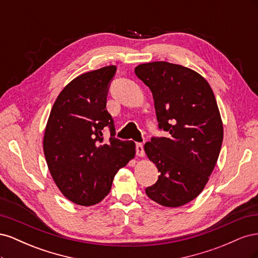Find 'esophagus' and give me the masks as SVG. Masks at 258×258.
<instances>
[{
	"instance_id": "1",
	"label": "esophagus",
	"mask_w": 258,
	"mask_h": 258,
	"mask_svg": "<svg viewBox=\"0 0 258 258\" xmlns=\"http://www.w3.org/2000/svg\"><path fill=\"white\" fill-rule=\"evenodd\" d=\"M136 151H137V155L139 156V157H143V156H144V147H143L142 143H137Z\"/></svg>"
}]
</instances>
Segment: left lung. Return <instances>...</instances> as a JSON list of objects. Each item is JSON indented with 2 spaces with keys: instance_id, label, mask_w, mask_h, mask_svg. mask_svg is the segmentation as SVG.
<instances>
[{
  "instance_id": "1",
  "label": "left lung",
  "mask_w": 258,
  "mask_h": 258,
  "mask_svg": "<svg viewBox=\"0 0 258 258\" xmlns=\"http://www.w3.org/2000/svg\"><path fill=\"white\" fill-rule=\"evenodd\" d=\"M135 72L153 93L158 128L169 134L144 145L160 172L145 192L163 207L184 206L204 190L221 152L223 122L213 90L197 72L166 61Z\"/></svg>"
}]
</instances>
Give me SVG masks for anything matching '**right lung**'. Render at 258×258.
I'll list each match as a JSON object with an SVG mask.
<instances>
[{
    "mask_svg": "<svg viewBox=\"0 0 258 258\" xmlns=\"http://www.w3.org/2000/svg\"><path fill=\"white\" fill-rule=\"evenodd\" d=\"M115 66L84 73L60 92L46 124L44 155L50 174L63 196L80 206L102 201L115 174L135 157L134 141L115 138L106 97ZM105 126L111 137L104 142Z\"/></svg>",
    "mask_w": 258,
    "mask_h": 258,
    "instance_id": "right-lung-1",
    "label": "right lung"
}]
</instances>
